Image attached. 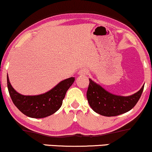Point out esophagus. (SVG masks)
I'll return each instance as SVG.
<instances>
[{
  "label": "esophagus",
  "mask_w": 152,
  "mask_h": 152,
  "mask_svg": "<svg viewBox=\"0 0 152 152\" xmlns=\"http://www.w3.org/2000/svg\"><path fill=\"white\" fill-rule=\"evenodd\" d=\"M87 73H88V69L83 68V69H80V70L79 71V72H78V74H79L80 75H87Z\"/></svg>",
  "instance_id": "34e87169"
}]
</instances>
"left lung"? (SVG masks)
Listing matches in <instances>:
<instances>
[{
	"mask_svg": "<svg viewBox=\"0 0 152 152\" xmlns=\"http://www.w3.org/2000/svg\"><path fill=\"white\" fill-rule=\"evenodd\" d=\"M87 92L89 104L94 112L102 116L114 117L129 112L136 105L144 90L142 86L132 95H115L107 92L91 79Z\"/></svg>",
	"mask_w": 152,
	"mask_h": 152,
	"instance_id": "obj_1",
	"label": "left lung"
}]
</instances>
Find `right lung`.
<instances>
[{
	"label": "right lung",
	"mask_w": 152,
	"mask_h": 152,
	"mask_svg": "<svg viewBox=\"0 0 152 152\" xmlns=\"http://www.w3.org/2000/svg\"><path fill=\"white\" fill-rule=\"evenodd\" d=\"M74 81L75 77H69L44 94L23 95L14 90L7 75L8 92L13 104L25 115L36 119L48 117L58 111L62 106L66 92Z\"/></svg>",
	"instance_id": "right-lung-1"
}]
</instances>
